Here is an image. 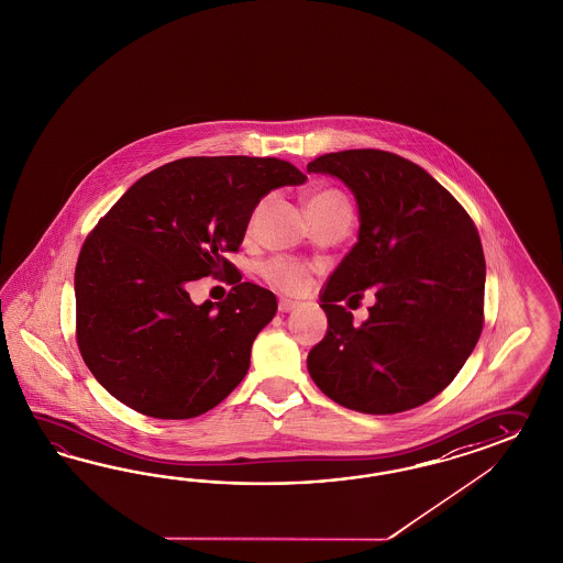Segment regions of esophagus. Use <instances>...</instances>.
Segmentation results:
<instances>
[{
    "instance_id": "1",
    "label": "esophagus",
    "mask_w": 563,
    "mask_h": 563,
    "mask_svg": "<svg viewBox=\"0 0 563 563\" xmlns=\"http://www.w3.org/2000/svg\"><path fill=\"white\" fill-rule=\"evenodd\" d=\"M297 307H299L297 301H289V299H280V301H278V311H280V313H290V311H295Z\"/></svg>"
}]
</instances>
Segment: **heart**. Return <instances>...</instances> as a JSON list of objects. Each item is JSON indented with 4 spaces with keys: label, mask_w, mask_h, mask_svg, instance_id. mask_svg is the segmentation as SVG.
I'll return each mask as SVG.
<instances>
[{
    "label": "heart",
    "mask_w": 563,
    "mask_h": 563,
    "mask_svg": "<svg viewBox=\"0 0 563 563\" xmlns=\"http://www.w3.org/2000/svg\"><path fill=\"white\" fill-rule=\"evenodd\" d=\"M330 207H350L349 198L344 197L338 188H320V190H313L307 195V211L330 209ZM250 223H254V214H252ZM313 273H316V268L311 264L285 258V256L268 260L260 268V274L266 285H271L273 289L280 290V292H287V295H301L309 289Z\"/></svg>",
    "instance_id": "b5f03b06"
}]
</instances>
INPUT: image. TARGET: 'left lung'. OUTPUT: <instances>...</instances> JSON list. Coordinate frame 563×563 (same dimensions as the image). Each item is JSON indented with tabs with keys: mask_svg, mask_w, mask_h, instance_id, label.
Listing matches in <instances>:
<instances>
[{
	"mask_svg": "<svg viewBox=\"0 0 563 563\" xmlns=\"http://www.w3.org/2000/svg\"><path fill=\"white\" fill-rule=\"evenodd\" d=\"M307 172L330 174L358 202V242L330 276L328 334L307 356L311 379L363 413L418 408L455 379L484 328L486 260L472 217L426 169L396 153H325ZM376 287L363 327L339 305Z\"/></svg>",
	"mask_w": 563,
	"mask_h": 563,
	"instance_id": "8db88e82",
	"label": "left lung"
}]
</instances>
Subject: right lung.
<instances>
[{
	"label": "right lung",
	"mask_w": 563,
	"mask_h": 563,
	"mask_svg": "<svg viewBox=\"0 0 563 563\" xmlns=\"http://www.w3.org/2000/svg\"><path fill=\"white\" fill-rule=\"evenodd\" d=\"M307 180L278 157H184L139 178L81 245L76 338L91 375L159 420L213 410L242 383L276 297L225 258L260 198ZM225 275L229 299L195 306L187 283Z\"/></svg>",
	"instance_id": "right-lung-1"
}]
</instances>
